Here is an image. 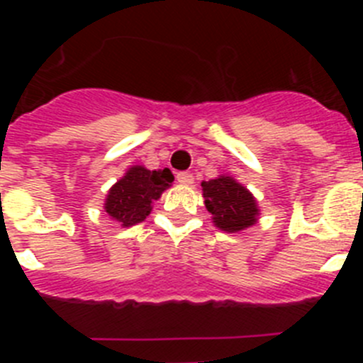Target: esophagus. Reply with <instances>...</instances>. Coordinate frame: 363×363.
<instances>
[{
    "mask_svg": "<svg viewBox=\"0 0 363 363\" xmlns=\"http://www.w3.org/2000/svg\"><path fill=\"white\" fill-rule=\"evenodd\" d=\"M176 179H178L182 185H192V184H194V176H192L191 172H178V174H176Z\"/></svg>",
    "mask_w": 363,
    "mask_h": 363,
    "instance_id": "esophagus-1",
    "label": "esophagus"
}]
</instances>
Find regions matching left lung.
Wrapping results in <instances>:
<instances>
[{
  "instance_id": "obj_1",
  "label": "left lung",
  "mask_w": 363,
  "mask_h": 363,
  "mask_svg": "<svg viewBox=\"0 0 363 363\" xmlns=\"http://www.w3.org/2000/svg\"><path fill=\"white\" fill-rule=\"evenodd\" d=\"M205 207L213 223L223 233H242L258 221L259 207L255 194L229 174L201 182Z\"/></svg>"
}]
</instances>
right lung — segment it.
Segmentation results:
<instances>
[{"label":"right lung","instance_id":"right-lung-1","mask_svg":"<svg viewBox=\"0 0 363 363\" xmlns=\"http://www.w3.org/2000/svg\"><path fill=\"white\" fill-rule=\"evenodd\" d=\"M172 182L174 176L169 169L149 171L143 165H130L108 189L104 203L105 213L121 227L142 223L152 211L154 201L160 200Z\"/></svg>","mask_w":363,"mask_h":363}]
</instances>
